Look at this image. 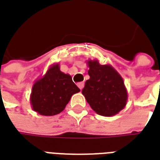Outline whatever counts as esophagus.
<instances>
[{
  "label": "esophagus",
  "instance_id": "esophagus-1",
  "mask_svg": "<svg viewBox=\"0 0 160 160\" xmlns=\"http://www.w3.org/2000/svg\"><path fill=\"white\" fill-rule=\"evenodd\" d=\"M77 86H78V87L80 88V90H82V88L84 87V82H79V83L77 84Z\"/></svg>",
  "mask_w": 160,
  "mask_h": 160
}]
</instances>
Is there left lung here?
<instances>
[{"label": "left lung", "instance_id": "left-lung-1", "mask_svg": "<svg viewBox=\"0 0 160 160\" xmlns=\"http://www.w3.org/2000/svg\"><path fill=\"white\" fill-rule=\"evenodd\" d=\"M90 79L85 83L82 94L97 114L112 117L127 104L128 92L123 80L111 65H101L98 60L87 61Z\"/></svg>", "mask_w": 160, "mask_h": 160}]
</instances>
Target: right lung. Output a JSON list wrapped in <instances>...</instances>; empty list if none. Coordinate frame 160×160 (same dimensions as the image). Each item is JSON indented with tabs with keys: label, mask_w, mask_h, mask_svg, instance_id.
Listing matches in <instances>:
<instances>
[{
	"label": "right lung",
	"mask_w": 160,
	"mask_h": 160,
	"mask_svg": "<svg viewBox=\"0 0 160 160\" xmlns=\"http://www.w3.org/2000/svg\"><path fill=\"white\" fill-rule=\"evenodd\" d=\"M72 77L60 70L58 63L33 84L30 101L34 111L42 116H55L65 109L70 98L80 92Z\"/></svg>",
	"instance_id": "add662e5"
}]
</instances>
